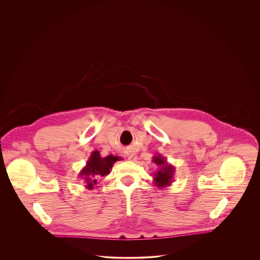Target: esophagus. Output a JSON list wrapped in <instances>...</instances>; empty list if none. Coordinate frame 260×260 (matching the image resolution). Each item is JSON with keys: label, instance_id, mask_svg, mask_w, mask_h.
<instances>
[{"label": "esophagus", "instance_id": "34e87169", "mask_svg": "<svg viewBox=\"0 0 260 260\" xmlns=\"http://www.w3.org/2000/svg\"><path fill=\"white\" fill-rule=\"evenodd\" d=\"M129 159H131V156H129Z\"/></svg>", "mask_w": 260, "mask_h": 260}]
</instances>
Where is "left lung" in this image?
Wrapping results in <instances>:
<instances>
[{
    "label": "left lung",
    "mask_w": 260,
    "mask_h": 260,
    "mask_svg": "<svg viewBox=\"0 0 260 260\" xmlns=\"http://www.w3.org/2000/svg\"><path fill=\"white\" fill-rule=\"evenodd\" d=\"M151 160L157 167L156 172L152 173L153 183L159 188L171 186L173 182L175 168L169 164L167 158L159 153L155 154Z\"/></svg>",
    "instance_id": "1"
}]
</instances>
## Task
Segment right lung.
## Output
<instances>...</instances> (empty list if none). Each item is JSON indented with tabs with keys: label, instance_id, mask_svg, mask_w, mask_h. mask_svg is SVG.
<instances>
[{
	"label": "right lung",
	"instance_id": "add662e5",
	"mask_svg": "<svg viewBox=\"0 0 260 260\" xmlns=\"http://www.w3.org/2000/svg\"><path fill=\"white\" fill-rule=\"evenodd\" d=\"M121 159L119 156L113 154L102 157L99 150H93L86 162V166L79 173L80 178L84 179L86 182V188L92 189L98 183V180L103 176L112 172L115 162Z\"/></svg>",
	"mask_w": 260,
	"mask_h": 260
}]
</instances>
